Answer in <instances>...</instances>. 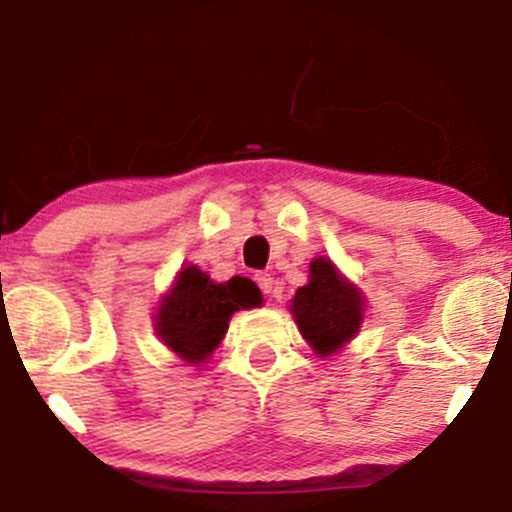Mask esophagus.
<instances>
[{
    "label": "esophagus",
    "mask_w": 512,
    "mask_h": 512,
    "mask_svg": "<svg viewBox=\"0 0 512 512\" xmlns=\"http://www.w3.org/2000/svg\"><path fill=\"white\" fill-rule=\"evenodd\" d=\"M255 281H257V286H260L262 289V293L264 296H269V293H272V289H274V279L269 274H255Z\"/></svg>",
    "instance_id": "obj_1"
}]
</instances>
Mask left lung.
<instances>
[{
  "label": "left lung",
  "mask_w": 512,
  "mask_h": 512,
  "mask_svg": "<svg viewBox=\"0 0 512 512\" xmlns=\"http://www.w3.org/2000/svg\"><path fill=\"white\" fill-rule=\"evenodd\" d=\"M289 310L310 349L330 358L361 332L366 296L330 257L320 255L310 262L308 284L296 291Z\"/></svg>",
  "instance_id": "1"
}]
</instances>
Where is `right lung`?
Here are the masks:
<instances>
[{"mask_svg":"<svg viewBox=\"0 0 512 512\" xmlns=\"http://www.w3.org/2000/svg\"><path fill=\"white\" fill-rule=\"evenodd\" d=\"M260 305L262 293L248 276L219 284L195 264H187L158 301L154 330L175 356L190 366H202L219 349L233 313Z\"/></svg>","mask_w":512,"mask_h":512,"instance_id":"right-lung-1","label":"right lung"}]
</instances>
